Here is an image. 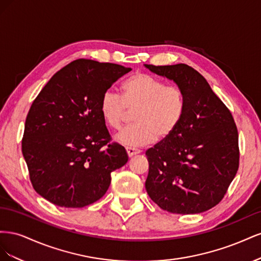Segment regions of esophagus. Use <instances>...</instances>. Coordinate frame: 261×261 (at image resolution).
<instances>
[{"mask_svg":"<svg viewBox=\"0 0 261 261\" xmlns=\"http://www.w3.org/2000/svg\"><path fill=\"white\" fill-rule=\"evenodd\" d=\"M126 152H127L128 156H133V155L139 153L140 151L137 149H134V148H126Z\"/></svg>","mask_w":261,"mask_h":261,"instance_id":"esophagus-1","label":"esophagus"}]
</instances>
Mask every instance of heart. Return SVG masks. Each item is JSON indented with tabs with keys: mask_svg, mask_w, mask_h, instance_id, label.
Segmentation results:
<instances>
[{
	"mask_svg": "<svg viewBox=\"0 0 261 261\" xmlns=\"http://www.w3.org/2000/svg\"><path fill=\"white\" fill-rule=\"evenodd\" d=\"M118 96L111 89L100 98V113L110 128L120 129L133 113V124L118 133L116 140L127 147H140L171 137L183 120L185 92L152 75L139 72L127 78Z\"/></svg>",
	"mask_w": 261,
	"mask_h": 261,
	"instance_id": "b5f03b06",
	"label": "heart"
}]
</instances>
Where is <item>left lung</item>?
<instances>
[{"mask_svg":"<svg viewBox=\"0 0 261 261\" xmlns=\"http://www.w3.org/2000/svg\"><path fill=\"white\" fill-rule=\"evenodd\" d=\"M146 67L174 81L186 99L175 133L146 151V191L153 202L171 213L207 211L223 199L239 170V132L233 115L193 67Z\"/></svg>","mask_w":261,"mask_h":261,"instance_id":"1","label":"left lung"}]
</instances>
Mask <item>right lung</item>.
<instances>
[{"label":"right lung","mask_w":261,"mask_h":261,"mask_svg":"<svg viewBox=\"0 0 261 261\" xmlns=\"http://www.w3.org/2000/svg\"><path fill=\"white\" fill-rule=\"evenodd\" d=\"M130 70L78 59L55 73L34 100L21 151L34 189L46 200L65 208L96 202L107 193L111 173L127 162L99 105L102 93Z\"/></svg>","instance_id":"right-lung-1"}]
</instances>
